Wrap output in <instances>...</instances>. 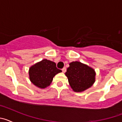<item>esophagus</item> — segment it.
Wrapping results in <instances>:
<instances>
[{"instance_id": "1", "label": "esophagus", "mask_w": 122, "mask_h": 122, "mask_svg": "<svg viewBox=\"0 0 122 122\" xmlns=\"http://www.w3.org/2000/svg\"><path fill=\"white\" fill-rule=\"evenodd\" d=\"M62 70V72H63V73H65V72H66V68H63Z\"/></svg>"}]
</instances>
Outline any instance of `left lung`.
Returning a JSON list of instances; mask_svg holds the SVG:
<instances>
[{"mask_svg": "<svg viewBox=\"0 0 122 122\" xmlns=\"http://www.w3.org/2000/svg\"><path fill=\"white\" fill-rule=\"evenodd\" d=\"M66 70L65 76L69 84L75 92H82L93 86L95 82V71L80 62H72Z\"/></svg>", "mask_w": 122, "mask_h": 122, "instance_id": "left-lung-1", "label": "left lung"}]
</instances>
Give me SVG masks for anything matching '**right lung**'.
<instances>
[{
    "instance_id": "add662e5",
    "label": "right lung",
    "mask_w": 122,
    "mask_h": 122,
    "mask_svg": "<svg viewBox=\"0 0 122 122\" xmlns=\"http://www.w3.org/2000/svg\"><path fill=\"white\" fill-rule=\"evenodd\" d=\"M62 70L57 68L55 62L43 59L29 68V75L31 82L40 89L49 86L56 74Z\"/></svg>"
}]
</instances>
